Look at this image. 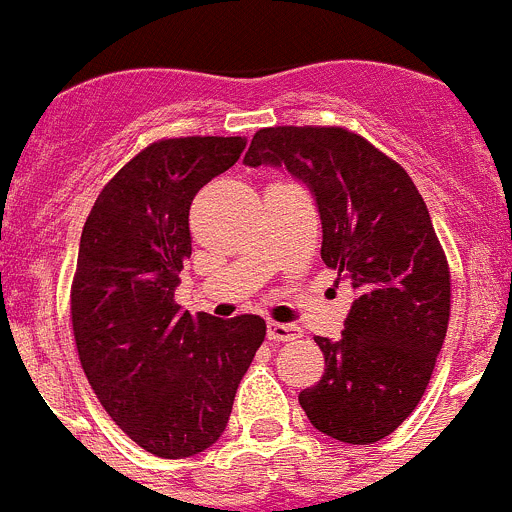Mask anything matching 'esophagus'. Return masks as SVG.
<instances>
[{
	"mask_svg": "<svg viewBox=\"0 0 512 512\" xmlns=\"http://www.w3.org/2000/svg\"><path fill=\"white\" fill-rule=\"evenodd\" d=\"M266 334H269L271 342H294V339H299V326L281 324V321H269Z\"/></svg>",
	"mask_w": 512,
	"mask_h": 512,
	"instance_id": "1",
	"label": "esophagus"
}]
</instances>
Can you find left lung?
<instances>
[{
    "label": "left lung",
    "instance_id": "8db88e82",
    "mask_svg": "<svg viewBox=\"0 0 512 512\" xmlns=\"http://www.w3.org/2000/svg\"><path fill=\"white\" fill-rule=\"evenodd\" d=\"M243 163L289 170L314 196L321 259L354 289L326 369L299 394L311 425L349 445L392 435L425 394L450 321V271L402 165L344 128H264Z\"/></svg>",
    "mask_w": 512,
    "mask_h": 512
}]
</instances>
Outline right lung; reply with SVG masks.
I'll list each match as a JSON object with an SVG mask.
<instances>
[{"mask_svg": "<svg viewBox=\"0 0 512 512\" xmlns=\"http://www.w3.org/2000/svg\"><path fill=\"white\" fill-rule=\"evenodd\" d=\"M246 138L148 145L102 188L87 216L72 281V332L87 382L115 425L150 455L211 447L266 337L256 314L191 316L175 304L191 256L188 213Z\"/></svg>", "mask_w": 512, "mask_h": 512, "instance_id": "right-lung-1", "label": "right lung"}]
</instances>
